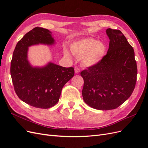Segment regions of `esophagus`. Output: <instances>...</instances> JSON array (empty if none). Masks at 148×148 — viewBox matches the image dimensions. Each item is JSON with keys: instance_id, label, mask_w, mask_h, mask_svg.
Instances as JSON below:
<instances>
[{"instance_id": "esophagus-1", "label": "esophagus", "mask_w": 148, "mask_h": 148, "mask_svg": "<svg viewBox=\"0 0 148 148\" xmlns=\"http://www.w3.org/2000/svg\"><path fill=\"white\" fill-rule=\"evenodd\" d=\"M79 71H80V69H79V67L78 66H75V73L78 74V73H79Z\"/></svg>"}]
</instances>
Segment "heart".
Here are the masks:
<instances>
[{"label": "heart", "instance_id": "obj_1", "mask_svg": "<svg viewBox=\"0 0 148 148\" xmlns=\"http://www.w3.org/2000/svg\"><path fill=\"white\" fill-rule=\"evenodd\" d=\"M70 49L73 54L81 57L83 65L92 66L99 62L105 52V46L101 42L96 41L92 38H85L71 44ZM65 55L70 56L69 52L65 51Z\"/></svg>", "mask_w": 148, "mask_h": 148}]
</instances>
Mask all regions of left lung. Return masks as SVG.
Wrapping results in <instances>:
<instances>
[{
    "label": "left lung",
    "mask_w": 148,
    "mask_h": 148,
    "mask_svg": "<svg viewBox=\"0 0 148 148\" xmlns=\"http://www.w3.org/2000/svg\"><path fill=\"white\" fill-rule=\"evenodd\" d=\"M106 33L110 39L106 55L80 73L84 101L101 110L117 108L130 97L138 72L135 52L123 34L111 28Z\"/></svg>",
    "instance_id": "left-lung-1"
}]
</instances>
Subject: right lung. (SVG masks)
Instances as JSON below:
<instances>
[{"instance_id": "add662e5", "label": "right lung", "mask_w": 148, "mask_h": 148, "mask_svg": "<svg viewBox=\"0 0 148 148\" xmlns=\"http://www.w3.org/2000/svg\"><path fill=\"white\" fill-rule=\"evenodd\" d=\"M47 29L36 27L16 44L10 65L14 90L20 99L31 106L48 109L59 100L62 89L75 74L72 66L65 67L49 63L42 68L31 66L27 60L28 47L38 44L54 43Z\"/></svg>"}]
</instances>
